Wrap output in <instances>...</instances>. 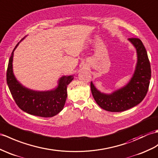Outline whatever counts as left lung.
Listing matches in <instances>:
<instances>
[{
	"instance_id": "1",
	"label": "left lung",
	"mask_w": 158,
	"mask_h": 158,
	"mask_svg": "<svg viewBox=\"0 0 158 158\" xmlns=\"http://www.w3.org/2000/svg\"><path fill=\"white\" fill-rule=\"evenodd\" d=\"M128 40L135 48L137 54L136 67L129 82L110 94L100 92L91 82V91L95 101L100 107L109 112H123L134 107L141 103L148 91L151 66L146 49L140 39Z\"/></svg>"
}]
</instances>
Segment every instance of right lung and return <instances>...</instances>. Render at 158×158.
<instances>
[{
  "mask_svg": "<svg viewBox=\"0 0 158 158\" xmlns=\"http://www.w3.org/2000/svg\"><path fill=\"white\" fill-rule=\"evenodd\" d=\"M19 42L11 53L6 71L7 85L15 102L20 109L29 114L45 118L56 115L64 108L67 98V85L74 77L73 75L62 76L58 80L56 88L50 91H34L24 87L17 80L13 71V52Z\"/></svg>",
  "mask_w": 158,
  "mask_h": 158,
  "instance_id": "right-lung-1",
  "label": "right lung"
}]
</instances>
